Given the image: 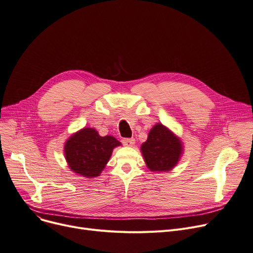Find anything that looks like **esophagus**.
<instances>
[{
	"mask_svg": "<svg viewBox=\"0 0 253 253\" xmlns=\"http://www.w3.org/2000/svg\"><path fill=\"white\" fill-rule=\"evenodd\" d=\"M122 143L126 147H132L135 143V139L134 138H124L122 139Z\"/></svg>",
	"mask_w": 253,
	"mask_h": 253,
	"instance_id": "obj_1",
	"label": "esophagus"
}]
</instances>
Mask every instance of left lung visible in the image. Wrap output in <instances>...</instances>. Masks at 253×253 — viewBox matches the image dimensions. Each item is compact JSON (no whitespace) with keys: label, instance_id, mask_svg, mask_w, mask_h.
I'll use <instances>...</instances> for the list:
<instances>
[{"label":"left lung","instance_id":"left-lung-1","mask_svg":"<svg viewBox=\"0 0 253 253\" xmlns=\"http://www.w3.org/2000/svg\"><path fill=\"white\" fill-rule=\"evenodd\" d=\"M147 166L152 171H167L173 168L182 152L180 140L162 124L150 131L148 140L141 145Z\"/></svg>","mask_w":253,"mask_h":253}]
</instances>
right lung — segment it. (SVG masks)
Wrapping results in <instances>:
<instances>
[{
    "instance_id": "1",
    "label": "right lung",
    "mask_w": 253,
    "mask_h": 253,
    "mask_svg": "<svg viewBox=\"0 0 253 253\" xmlns=\"http://www.w3.org/2000/svg\"><path fill=\"white\" fill-rule=\"evenodd\" d=\"M120 144L113 136H99L95 129L84 128L65 142L66 162L75 173L96 177L109 162L114 148Z\"/></svg>"
}]
</instances>
